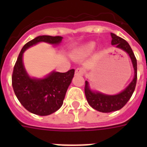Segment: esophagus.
Wrapping results in <instances>:
<instances>
[{"mask_svg": "<svg viewBox=\"0 0 147 147\" xmlns=\"http://www.w3.org/2000/svg\"><path fill=\"white\" fill-rule=\"evenodd\" d=\"M84 72H85V69H83V68H77L76 69V76H83Z\"/></svg>", "mask_w": 147, "mask_h": 147, "instance_id": "34e87169", "label": "esophagus"}]
</instances>
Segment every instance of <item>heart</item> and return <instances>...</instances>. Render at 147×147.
<instances>
[{"instance_id": "heart-1", "label": "heart", "mask_w": 147, "mask_h": 147, "mask_svg": "<svg viewBox=\"0 0 147 147\" xmlns=\"http://www.w3.org/2000/svg\"><path fill=\"white\" fill-rule=\"evenodd\" d=\"M95 47V43L94 42H90L88 44L85 45V47H83L80 50V53L82 55H88L92 52L94 49Z\"/></svg>"}]
</instances>
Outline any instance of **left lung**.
Wrapping results in <instances>:
<instances>
[{"label": "left lung", "instance_id": "1", "mask_svg": "<svg viewBox=\"0 0 147 147\" xmlns=\"http://www.w3.org/2000/svg\"><path fill=\"white\" fill-rule=\"evenodd\" d=\"M111 36L112 38L111 44L115 45L119 49L124 50L130 55L134 69V78L125 90L116 95H106L100 94L99 92H92L89 88L88 82L85 81V94L88 103L94 109L103 113H110L121 109L132 96L136 88L137 79V59L135 57L131 47L126 40L121 37H119L114 33H111Z\"/></svg>", "mask_w": 147, "mask_h": 147}]
</instances>
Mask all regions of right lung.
<instances>
[{
	"label": "right lung",
	"instance_id": "right-lung-1",
	"mask_svg": "<svg viewBox=\"0 0 147 147\" xmlns=\"http://www.w3.org/2000/svg\"><path fill=\"white\" fill-rule=\"evenodd\" d=\"M62 40V36H40L30 40L22 48L13 67L12 86L15 94L28 111L36 115H49L61 107L75 69L63 73L53 71L42 79L31 78L23 65V53L27 48L39 42L59 44Z\"/></svg>",
	"mask_w": 147,
	"mask_h": 147
}]
</instances>
